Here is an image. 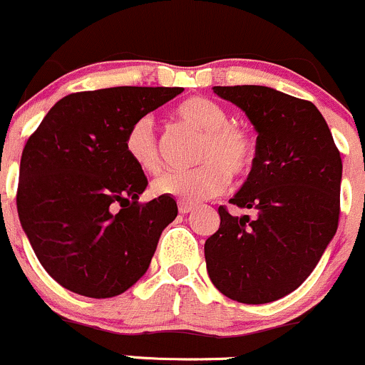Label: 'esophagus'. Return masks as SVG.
<instances>
[{
	"instance_id": "esophagus-1",
	"label": "esophagus",
	"mask_w": 365,
	"mask_h": 365,
	"mask_svg": "<svg viewBox=\"0 0 365 365\" xmlns=\"http://www.w3.org/2000/svg\"><path fill=\"white\" fill-rule=\"evenodd\" d=\"M192 210H194V205L185 203V201H180V203H178V212L180 213H189V212H192Z\"/></svg>"
}]
</instances>
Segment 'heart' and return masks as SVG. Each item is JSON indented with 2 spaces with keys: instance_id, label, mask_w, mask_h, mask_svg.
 I'll return each mask as SVG.
<instances>
[{
  "instance_id": "heart-1",
  "label": "heart",
  "mask_w": 365,
  "mask_h": 365,
  "mask_svg": "<svg viewBox=\"0 0 365 365\" xmlns=\"http://www.w3.org/2000/svg\"><path fill=\"white\" fill-rule=\"evenodd\" d=\"M175 116L182 123L203 132L197 160L192 169H171L153 182V192L175 200H208L222 192L231 178L244 176L254 159V139L242 125L230 123L222 106L206 97H189L175 108ZM125 152L139 169L153 173L159 168V139L153 120L143 116L128 127L125 135Z\"/></svg>"
}]
</instances>
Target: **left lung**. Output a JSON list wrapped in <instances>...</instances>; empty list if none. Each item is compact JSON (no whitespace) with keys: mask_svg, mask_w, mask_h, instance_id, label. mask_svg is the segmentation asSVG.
I'll return each instance as SVG.
<instances>
[{"mask_svg":"<svg viewBox=\"0 0 365 365\" xmlns=\"http://www.w3.org/2000/svg\"><path fill=\"white\" fill-rule=\"evenodd\" d=\"M257 132L256 157L230 200L254 217L219 206L205 242L206 270L222 295L242 304L279 300L311 275L339 224L342 162L312 102L268 86H213Z\"/></svg>","mask_w":365,"mask_h":365,"instance_id":"left-lung-1","label":"left lung"}]
</instances>
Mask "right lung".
Here are the masks:
<instances>
[{
    "label": "right lung",
    "mask_w": 365,
    "mask_h": 365,
    "mask_svg": "<svg viewBox=\"0 0 365 365\" xmlns=\"http://www.w3.org/2000/svg\"><path fill=\"white\" fill-rule=\"evenodd\" d=\"M183 88L118 86L67 95L29 135L17 212L47 274L70 292L111 298L148 270L171 196L139 203L148 180L125 152L128 127Z\"/></svg>",
    "instance_id": "add662e5"
}]
</instances>
